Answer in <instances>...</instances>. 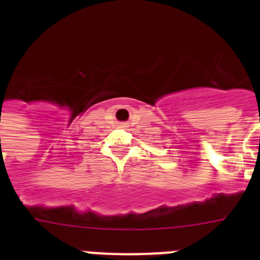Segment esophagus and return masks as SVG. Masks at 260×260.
I'll return each instance as SVG.
<instances>
[{"instance_id":"esophagus-1","label":"esophagus","mask_w":260,"mask_h":260,"mask_svg":"<svg viewBox=\"0 0 260 260\" xmlns=\"http://www.w3.org/2000/svg\"><path fill=\"white\" fill-rule=\"evenodd\" d=\"M121 126H122V127H126V126H127V123H121Z\"/></svg>"}]
</instances>
